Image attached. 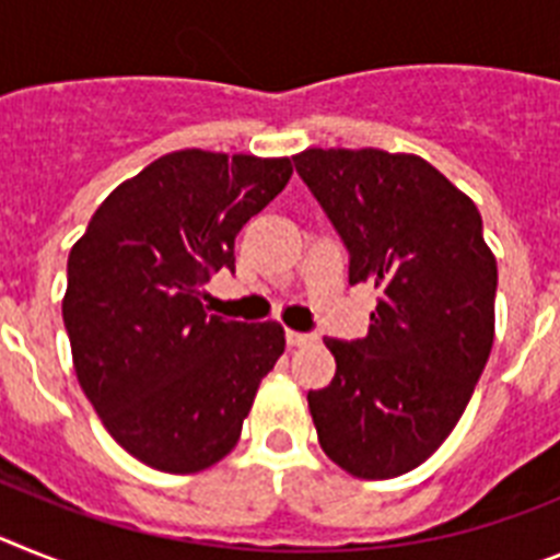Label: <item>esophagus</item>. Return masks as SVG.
Wrapping results in <instances>:
<instances>
[{
  "label": "esophagus",
  "mask_w": 560,
  "mask_h": 560,
  "mask_svg": "<svg viewBox=\"0 0 560 560\" xmlns=\"http://www.w3.org/2000/svg\"><path fill=\"white\" fill-rule=\"evenodd\" d=\"M313 340H315V335L287 329V343H290V347H307V343H313Z\"/></svg>",
  "instance_id": "34e87169"
}]
</instances>
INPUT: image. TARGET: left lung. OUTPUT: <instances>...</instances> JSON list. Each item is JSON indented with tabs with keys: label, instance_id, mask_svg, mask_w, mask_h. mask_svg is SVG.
I'll list each match as a JSON object with an SVG mask.
<instances>
[{
	"label": "left lung",
	"instance_id": "obj_1",
	"mask_svg": "<svg viewBox=\"0 0 560 560\" xmlns=\"http://www.w3.org/2000/svg\"><path fill=\"white\" fill-rule=\"evenodd\" d=\"M295 168L349 247V284L381 299L369 335L327 338L310 392L324 454L358 479L408 474L448 440L495 335V256L474 199L417 154L307 149Z\"/></svg>",
	"mask_w": 560,
	"mask_h": 560
}]
</instances>
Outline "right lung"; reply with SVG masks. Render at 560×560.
I'll return each instance as SVG.
<instances>
[{
	"label": "right lung",
	"mask_w": 560,
	"mask_h": 560,
	"mask_svg": "<svg viewBox=\"0 0 560 560\" xmlns=\"http://www.w3.org/2000/svg\"><path fill=\"white\" fill-rule=\"evenodd\" d=\"M290 177V158L163 154L72 245L61 313L78 383L112 440L149 468L199 474L225 459L284 352L281 324L208 315L202 287L233 270L236 233Z\"/></svg>",
	"instance_id": "1"
}]
</instances>
